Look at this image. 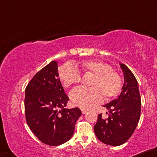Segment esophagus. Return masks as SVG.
Listing matches in <instances>:
<instances>
[{"label": "esophagus", "mask_w": 157, "mask_h": 157, "mask_svg": "<svg viewBox=\"0 0 157 157\" xmlns=\"http://www.w3.org/2000/svg\"><path fill=\"white\" fill-rule=\"evenodd\" d=\"M81 112H82V114H86L87 112V110L86 109H81Z\"/></svg>", "instance_id": "34e87169"}]
</instances>
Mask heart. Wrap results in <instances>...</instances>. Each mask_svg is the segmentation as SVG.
<instances>
[{"label": "heart", "instance_id": "obj_1", "mask_svg": "<svg viewBox=\"0 0 157 157\" xmlns=\"http://www.w3.org/2000/svg\"><path fill=\"white\" fill-rule=\"evenodd\" d=\"M94 76L90 83L92 88L77 87L70 93V99L74 105L86 109L97 105L103 100L112 99L122 89V79L110 65L98 60H86L77 65L66 64L59 71V80L62 86L67 88L81 81L79 71Z\"/></svg>", "mask_w": 157, "mask_h": 157}]
</instances>
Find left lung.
Instances as JSON below:
<instances>
[{
    "label": "left lung",
    "mask_w": 157,
    "mask_h": 157,
    "mask_svg": "<svg viewBox=\"0 0 157 157\" xmlns=\"http://www.w3.org/2000/svg\"><path fill=\"white\" fill-rule=\"evenodd\" d=\"M124 74L122 91L117 99L103 105L109 110L108 117L98 115L94 126L96 136L103 144L118 146L128 141L135 130L141 116V96L138 82L131 70L120 63Z\"/></svg>",
    "instance_id": "1"
}]
</instances>
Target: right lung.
I'll return each mask as SVG.
<instances>
[{
  "label": "right lung",
  "instance_id": "obj_1",
  "mask_svg": "<svg viewBox=\"0 0 157 157\" xmlns=\"http://www.w3.org/2000/svg\"><path fill=\"white\" fill-rule=\"evenodd\" d=\"M58 77V63L52 61L29 82L25 97L27 125L41 142L51 146L71 138L81 115L78 108H65L69 98Z\"/></svg>",
  "mask_w": 157,
  "mask_h": 157
}]
</instances>
